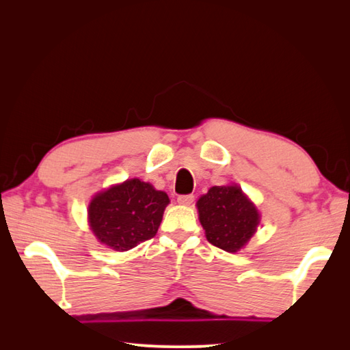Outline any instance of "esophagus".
I'll use <instances>...</instances> for the list:
<instances>
[{
    "instance_id": "obj_1",
    "label": "esophagus",
    "mask_w": 350,
    "mask_h": 350,
    "mask_svg": "<svg viewBox=\"0 0 350 350\" xmlns=\"http://www.w3.org/2000/svg\"><path fill=\"white\" fill-rule=\"evenodd\" d=\"M193 201H194V196L193 194H187V196H179L178 197V203L183 204V206L193 204Z\"/></svg>"
}]
</instances>
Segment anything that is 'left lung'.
<instances>
[{
    "instance_id": "obj_1",
    "label": "left lung",
    "mask_w": 350,
    "mask_h": 350,
    "mask_svg": "<svg viewBox=\"0 0 350 350\" xmlns=\"http://www.w3.org/2000/svg\"><path fill=\"white\" fill-rule=\"evenodd\" d=\"M197 208L207 241L228 252L245 247L260 224L257 207L238 185L211 187Z\"/></svg>"
}]
</instances>
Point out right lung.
Returning <instances> with one entry per match:
<instances>
[{
	"instance_id": "1",
	"label": "right lung",
	"mask_w": 350,
	"mask_h": 350,
	"mask_svg": "<svg viewBox=\"0 0 350 350\" xmlns=\"http://www.w3.org/2000/svg\"><path fill=\"white\" fill-rule=\"evenodd\" d=\"M167 204V194L157 191L152 184L137 178L126 179L92 198L89 225L103 245L129 251L156 235Z\"/></svg>"
}]
</instances>
